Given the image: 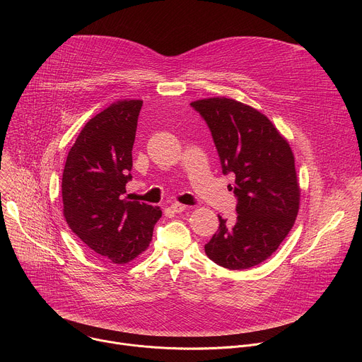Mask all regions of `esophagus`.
Segmentation results:
<instances>
[{
  "instance_id": "obj_1",
  "label": "esophagus",
  "mask_w": 362,
  "mask_h": 362,
  "mask_svg": "<svg viewBox=\"0 0 362 362\" xmlns=\"http://www.w3.org/2000/svg\"><path fill=\"white\" fill-rule=\"evenodd\" d=\"M170 209H172L173 212H176V214H182V212H185V211L189 209V206L182 204V203H172V204H170Z\"/></svg>"
}]
</instances>
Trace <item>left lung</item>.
I'll list each match as a JSON object with an SVG mask.
<instances>
[{"mask_svg":"<svg viewBox=\"0 0 362 362\" xmlns=\"http://www.w3.org/2000/svg\"><path fill=\"white\" fill-rule=\"evenodd\" d=\"M208 123L222 172L235 173L233 222L219 216V232L204 245L215 264L242 271L259 265L279 247L299 211L300 189L288 140L261 112L233 98L190 103Z\"/></svg>","mask_w":362,"mask_h":362,"instance_id":"obj_1","label":"left lung"}]
</instances>
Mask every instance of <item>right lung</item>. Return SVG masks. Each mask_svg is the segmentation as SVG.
Instances as JSON below:
<instances>
[{
    "label": "right lung",
    "mask_w": 362,
    "mask_h": 362,
    "mask_svg": "<svg viewBox=\"0 0 362 362\" xmlns=\"http://www.w3.org/2000/svg\"><path fill=\"white\" fill-rule=\"evenodd\" d=\"M141 100L112 103L81 129L66 160L62 194L70 229L113 264H129L151 242L159 206L127 200Z\"/></svg>",
    "instance_id": "1"
}]
</instances>
